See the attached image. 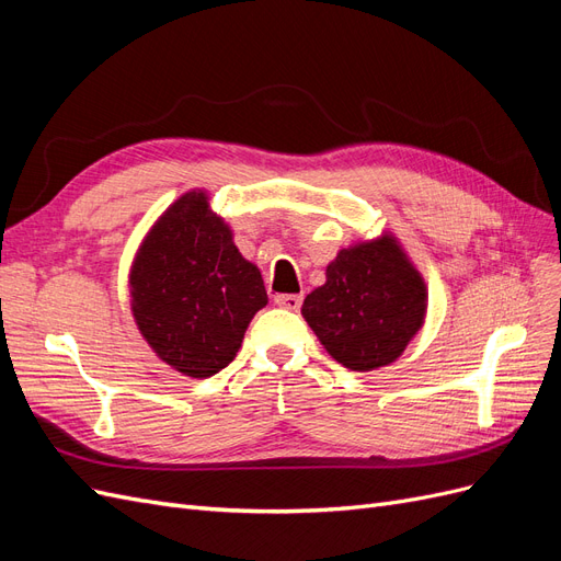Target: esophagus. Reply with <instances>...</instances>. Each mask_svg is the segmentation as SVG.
<instances>
[{
  "mask_svg": "<svg viewBox=\"0 0 561 561\" xmlns=\"http://www.w3.org/2000/svg\"><path fill=\"white\" fill-rule=\"evenodd\" d=\"M301 301H304L301 295H278V297H276L278 307H283V309H287V311H299V309H301Z\"/></svg>",
  "mask_w": 561,
  "mask_h": 561,
  "instance_id": "esophagus-1",
  "label": "esophagus"
}]
</instances>
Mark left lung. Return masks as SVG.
Segmentation results:
<instances>
[{"mask_svg": "<svg viewBox=\"0 0 561 561\" xmlns=\"http://www.w3.org/2000/svg\"><path fill=\"white\" fill-rule=\"evenodd\" d=\"M304 318L336 363L367 371L393 363L426 316V285L388 236L342 250Z\"/></svg>", "mask_w": 561, "mask_h": 561, "instance_id": "1", "label": "left lung"}]
</instances>
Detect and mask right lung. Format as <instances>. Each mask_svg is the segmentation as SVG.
<instances>
[{"label": "right lung", "mask_w": 561, "mask_h": 561, "mask_svg": "<svg viewBox=\"0 0 561 561\" xmlns=\"http://www.w3.org/2000/svg\"><path fill=\"white\" fill-rule=\"evenodd\" d=\"M203 192L184 194L145 239L130 274L133 316L161 360L206 379L239 353L266 307L260 268L241 257Z\"/></svg>", "instance_id": "add662e5"}]
</instances>
